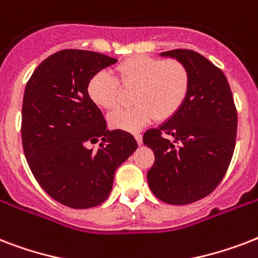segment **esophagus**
<instances>
[{"label": "esophagus", "instance_id": "obj_1", "mask_svg": "<svg viewBox=\"0 0 258 258\" xmlns=\"http://www.w3.org/2000/svg\"><path fill=\"white\" fill-rule=\"evenodd\" d=\"M134 138L137 139L138 145H142V143H143V141H142V134L141 133H135V134H134Z\"/></svg>", "mask_w": 258, "mask_h": 258}]
</instances>
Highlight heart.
<instances>
[{
	"label": "heart",
	"instance_id": "obj_1",
	"mask_svg": "<svg viewBox=\"0 0 258 258\" xmlns=\"http://www.w3.org/2000/svg\"><path fill=\"white\" fill-rule=\"evenodd\" d=\"M116 78L101 71L88 82L87 93L101 109H113L119 104L121 87L134 88L130 108H121L108 116L111 127L137 131L154 117L165 121L183 105L190 89V72L176 58H162L135 54L120 61L115 68Z\"/></svg>",
	"mask_w": 258,
	"mask_h": 258
}]
</instances>
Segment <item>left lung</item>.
<instances>
[{
  "label": "left lung",
  "instance_id": "8db88e82",
  "mask_svg": "<svg viewBox=\"0 0 258 258\" xmlns=\"http://www.w3.org/2000/svg\"><path fill=\"white\" fill-rule=\"evenodd\" d=\"M161 54L187 67L190 89L174 116L143 135L155 155L147 180L158 200L191 204L209 196L228 171L236 147V104L224 72L202 54L190 49Z\"/></svg>",
  "mask_w": 258,
  "mask_h": 258
}]
</instances>
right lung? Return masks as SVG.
<instances>
[{
    "label": "right lung",
    "mask_w": 258,
    "mask_h": 258,
    "mask_svg": "<svg viewBox=\"0 0 258 258\" xmlns=\"http://www.w3.org/2000/svg\"><path fill=\"white\" fill-rule=\"evenodd\" d=\"M116 61L91 50H58L26 83L21 120L26 162L42 190L68 208L103 204L116 169L138 147L127 131L107 130L87 93L93 75ZM99 139V147L89 149Z\"/></svg>",
    "instance_id": "1"
}]
</instances>
